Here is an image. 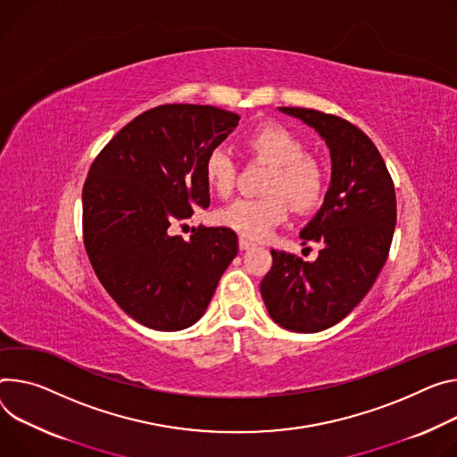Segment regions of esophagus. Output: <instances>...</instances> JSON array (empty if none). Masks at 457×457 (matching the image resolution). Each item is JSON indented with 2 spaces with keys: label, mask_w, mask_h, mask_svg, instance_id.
<instances>
[{
  "label": "esophagus",
  "mask_w": 457,
  "mask_h": 457,
  "mask_svg": "<svg viewBox=\"0 0 457 457\" xmlns=\"http://www.w3.org/2000/svg\"><path fill=\"white\" fill-rule=\"evenodd\" d=\"M255 244L252 242V240H247V238H238V247L240 250L244 252V250H250V247H253Z\"/></svg>",
  "instance_id": "1"
}]
</instances>
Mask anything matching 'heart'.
Here are the masks:
<instances>
[{
    "instance_id": "1",
    "label": "heart",
    "mask_w": 457,
    "mask_h": 457,
    "mask_svg": "<svg viewBox=\"0 0 457 457\" xmlns=\"http://www.w3.org/2000/svg\"><path fill=\"white\" fill-rule=\"evenodd\" d=\"M253 160L271 165L266 180L268 196L237 198L217 213V220L245 238H264L287 215V203L299 213L319 205L324 195V173L319 162L306 154L304 142L287 128L266 121L242 140ZM204 177L217 195H231L237 182V165L231 154L217 147L204 162Z\"/></svg>"
}]
</instances>
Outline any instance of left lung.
<instances>
[{
  "instance_id": "8db88e82",
  "label": "left lung",
  "mask_w": 457,
  "mask_h": 457,
  "mask_svg": "<svg viewBox=\"0 0 457 457\" xmlns=\"http://www.w3.org/2000/svg\"><path fill=\"white\" fill-rule=\"evenodd\" d=\"M303 120L326 142L331 182L301 238L319 242L313 262L271 250L261 282L270 317L282 328L313 334L343 320L383 270L395 229V189L385 160L353 123L315 109L278 107Z\"/></svg>"
}]
</instances>
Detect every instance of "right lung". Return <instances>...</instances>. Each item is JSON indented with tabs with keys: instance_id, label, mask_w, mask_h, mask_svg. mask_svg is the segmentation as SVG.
Masks as SVG:
<instances>
[{
	"instance_id": "right-lung-1",
	"label": "right lung",
	"mask_w": 457,
	"mask_h": 457,
	"mask_svg": "<svg viewBox=\"0 0 457 457\" xmlns=\"http://www.w3.org/2000/svg\"><path fill=\"white\" fill-rule=\"evenodd\" d=\"M238 120L213 105H158L121 128L91 165L81 193L86 252L114 303L151 329L195 324L238 253L229 228L177 235L210 205L204 162Z\"/></svg>"
}]
</instances>
